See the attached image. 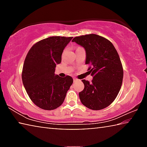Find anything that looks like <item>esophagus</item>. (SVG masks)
<instances>
[{
	"instance_id": "esophagus-1",
	"label": "esophagus",
	"mask_w": 147,
	"mask_h": 147,
	"mask_svg": "<svg viewBox=\"0 0 147 147\" xmlns=\"http://www.w3.org/2000/svg\"><path fill=\"white\" fill-rule=\"evenodd\" d=\"M78 80L77 79V78H73V81H74V82H77Z\"/></svg>"
}]
</instances>
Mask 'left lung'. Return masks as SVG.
<instances>
[{
  "mask_svg": "<svg viewBox=\"0 0 147 147\" xmlns=\"http://www.w3.org/2000/svg\"><path fill=\"white\" fill-rule=\"evenodd\" d=\"M86 51V64L93 76L92 82L82 80L83 91L79 93L81 102L89 109L100 110L113 102L120 91L123 69L113 44L96 34L75 37L73 40Z\"/></svg>",
  "mask_w": 147,
  "mask_h": 147,
  "instance_id": "obj_1",
  "label": "left lung"
}]
</instances>
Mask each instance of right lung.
Masks as SVG:
<instances>
[{
    "label": "right lung",
    "mask_w": 147,
    "mask_h": 147,
    "mask_svg": "<svg viewBox=\"0 0 147 147\" xmlns=\"http://www.w3.org/2000/svg\"><path fill=\"white\" fill-rule=\"evenodd\" d=\"M73 37L53 36L34 44L24 62L22 80L31 100L45 110H53L63 104L73 82L70 76L55 74L61 54Z\"/></svg>",
    "instance_id": "add662e5"
}]
</instances>
